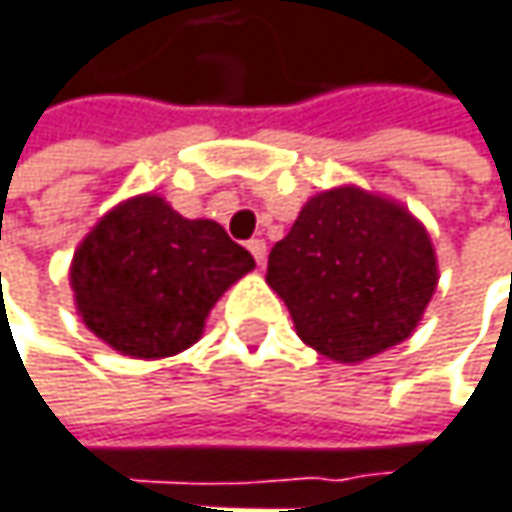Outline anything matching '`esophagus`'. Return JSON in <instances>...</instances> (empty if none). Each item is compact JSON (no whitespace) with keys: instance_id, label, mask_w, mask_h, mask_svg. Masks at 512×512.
I'll list each match as a JSON object with an SVG mask.
<instances>
[{"instance_id":"obj_1","label":"esophagus","mask_w":512,"mask_h":512,"mask_svg":"<svg viewBox=\"0 0 512 512\" xmlns=\"http://www.w3.org/2000/svg\"><path fill=\"white\" fill-rule=\"evenodd\" d=\"M247 250L253 253L256 265H259V268H265V259H268V244H265L262 238H253V241H247Z\"/></svg>"}]
</instances>
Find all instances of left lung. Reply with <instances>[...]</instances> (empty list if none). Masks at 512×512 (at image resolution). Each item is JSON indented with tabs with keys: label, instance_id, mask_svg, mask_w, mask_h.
Returning <instances> with one entry per match:
<instances>
[{
	"label": "left lung",
	"instance_id": "1",
	"mask_svg": "<svg viewBox=\"0 0 512 512\" xmlns=\"http://www.w3.org/2000/svg\"><path fill=\"white\" fill-rule=\"evenodd\" d=\"M265 279L303 344L361 364L414 335L440 271L425 224L405 203L349 183L303 203Z\"/></svg>",
	"mask_w": 512,
	"mask_h": 512
}]
</instances>
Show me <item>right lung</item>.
I'll return each mask as SVG.
<instances>
[{"label": "right lung", "instance_id": "1", "mask_svg": "<svg viewBox=\"0 0 512 512\" xmlns=\"http://www.w3.org/2000/svg\"><path fill=\"white\" fill-rule=\"evenodd\" d=\"M253 268L221 224L145 192L98 218L75 247L69 285L95 338L154 361L198 344L212 306Z\"/></svg>", "mask_w": 512, "mask_h": 512}]
</instances>
